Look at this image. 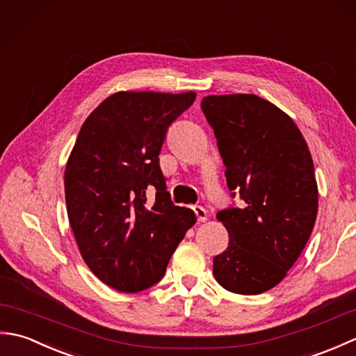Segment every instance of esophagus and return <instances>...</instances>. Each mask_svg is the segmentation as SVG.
<instances>
[{"label":"esophagus","instance_id":"34e87169","mask_svg":"<svg viewBox=\"0 0 356 356\" xmlns=\"http://www.w3.org/2000/svg\"><path fill=\"white\" fill-rule=\"evenodd\" d=\"M194 213L195 216H197V220L199 222H205L208 216H207V209L203 207H194Z\"/></svg>","mask_w":356,"mask_h":356}]
</instances>
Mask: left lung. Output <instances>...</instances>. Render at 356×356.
I'll list each match as a JSON object with an SVG mask.
<instances>
[{"label":"left lung","instance_id":"left-lung-1","mask_svg":"<svg viewBox=\"0 0 356 356\" xmlns=\"http://www.w3.org/2000/svg\"><path fill=\"white\" fill-rule=\"evenodd\" d=\"M202 110L229 190L245 200V208L217 214L229 245L214 257V277L234 293L266 292L287 275L314 229L318 186L311 151L293 120L260 96L211 95Z\"/></svg>","mask_w":356,"mask_h":356}]
</instances>
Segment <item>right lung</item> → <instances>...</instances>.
I'll list each match as a JSON object with an SVG mask.
<instances>
[{"instance_id":"obj_1","label":"right lung","mask_w":356,"mask_h":356,"mask_svg":"<svg viewBox=\"0 0 356 356\" xmlns=\"http://www.w3.org/2000/svg\"><path fill=\"white\" fill-rule=\"evenodd\" d=\"M194 99V92H118L81 127L65 165L67 214L82 259L113 289L157 283L197 220L172 205L159 166L166 130Z\"/></svg>"}]
</instances>
